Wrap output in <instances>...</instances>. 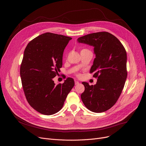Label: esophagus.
Returning <instances> with one entry per match:
<instances>
[{
    "instance_id": "esophagus-1",
    "label": "esophagus",
    "mask_w": 146,
    "mask_h": 146,
    "mask_svg": "<svg viewBox=\"0 0 146 146\" xmlns=\"http://www.w3.org/2000/svg\"><path fill=\"white\" fill-rule=\"evenodd\" d=\"M79 84V82L77 81H75V85H78Z\"/></svg>"
}]
</instances>
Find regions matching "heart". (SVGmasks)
I'll return each mask as SVG.
<instances>
[{
    "mask_svg": "<svg viewBox=\"0 0 146 146\" xmlns=\"http://www.w3.org/2000/svg\"><path fill=\"white\" fill-rule=\"evenodd\" d=\"M87 50V49H82L81 51H84V50ZM78 76H79V75H78Z\"/></svg>",
    "mask_w": 146,
    "mask_h": 146,
    "instance_id": "obj_1",
    "label": "heart"
}]
</instances>
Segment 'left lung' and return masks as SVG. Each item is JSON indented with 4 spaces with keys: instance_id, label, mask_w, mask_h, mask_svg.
<instances>
[{
    "instance_id": "1",
    "label": "left lung",
    "mask_w": 146,
    "mask_h": 146,
    "mask_svg": "<svg viewBox=\"0 0 146 146\" xmlns=\"http://www.w3.org/2000/svg\"><path fill=\"white\" fill-rule=\"evenodd\" d=\"M78 43L94 47L96 58L90 73L97 77L96 84L82 82L84 92L81 95L90 111L102 113L110 109L118 99L127 77V52L120 41L107 32L88 34L79 37Z\"/></svg>"
}]
</instances>
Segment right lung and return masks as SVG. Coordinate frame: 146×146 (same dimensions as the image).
Returning a JSON list of instances; mask_svg holds the SVG:
<instances>
[{
  "label": "right lung",
  "mask_w": 146,
  "mask_h": 146,
  "mask_svg": "<svg viewBox=\"0 0 146 146\" xmlns=\"http://www.w3.org/2000/svg\"><path fill=\"white\" fill-rule=\"evenodd\" d=\"M71 39L47 32L33 38L25 49L20 67L23 90L31 106L42 114L58 112L74 86L72 78L57 86L52 80L62 68L64 51Z\"/></svg>",
  "instance_id": "1"
}]
</instances>
